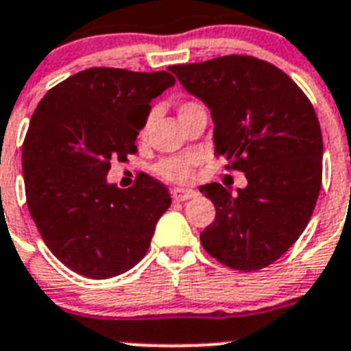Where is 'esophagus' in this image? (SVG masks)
<instances>
[{"label": "esophagus", "mask_w": 351, "mask_h": 351, "mask_svg": "<svg viewBox=\"0 0 351 351\" xmlns=\"http://www.w3.org/2000/svg\"><path fill=\"white\" fill-rule=\"evenodd\" d=\"M171 195L175 201H187V199H192L197 195V192L191 191V189H173Z\"/></svg>", "instance_id": "1"}]
</instances>
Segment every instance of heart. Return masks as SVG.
Masks as SVG:
<instances>
[{"mask_svg":"<svg viewBox=\"0 0 351 351\" xmlns=\"http://www.w3.org/2000/svg\"><path fill=\"white\" fill-rule=\"evenodd\" d=\"M201 106L195 101H185L178 106V117L183 115V113L191 112V110ZM148 124L143 125V129L140 131V136L143 138L147 134ZM199 162V159L195 156H182V157H169V159L160 160L156 166L157 176H160L166 182H175V183H183L189 182L194 175L195 164Z\"/></svg>","mask_w":351,"mask_h":351,"instance_id":"obj_1","label":"heart"}]
</instances>
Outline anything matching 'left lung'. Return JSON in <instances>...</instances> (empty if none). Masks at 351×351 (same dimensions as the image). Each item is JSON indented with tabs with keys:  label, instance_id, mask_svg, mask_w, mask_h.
Instances as JSON below:
<instances>
[{
	"label": "left lung",
	"instance_id": "obj_1",
	"mask_svg": "<svg viewBox=\"0 0 351 351\" xmlns=\"http://www.w3.org/2000/svg\"><path fill=\"white\" fill-rule=\"evenodd\" d=\"M168 69L210 108L215 156L248 180L234 195L217 182L199 189L217 210L201 245L230 269L267 267L298 241L320 194L324 143L313 105L289 75L252 56Z\"/></svg>",
	"mask_w": 351,
	"mask_h": 351
}]
</instances>
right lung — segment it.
<instances>
[{
  "label": "right lung",
  "mask_w": 351,
  "mask_h": 351,
  "mask_svg": "<svg viewBox=\"0 0 351 351\" xmlns=\"http://www.w3.org/2000/svg\"><path fill=\"white\" fill-rule=\"evenodd\" d=\"M173 84L168 71L89 68L52 87L31 117L22 145L27 208L49 250L82 276L136 266L171 204L166 185L145 173L129 189L106 175L112 160L136 154L150 101Z\"/></svg>",
  "instance_id": "right-lung-1"
}]
</instances>
